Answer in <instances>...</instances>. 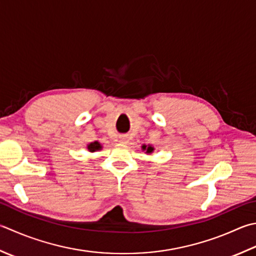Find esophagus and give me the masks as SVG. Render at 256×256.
<instances>
[{
  "mask_svg": "<svg viewBox=\"0 0 256 256\" xmlns=\"http://www.w3.org/2000/svg\"><path fill=\"white\" fill-rule=\"evenodd\" d=\"M120 141H121L122 143H126L128 142V138H125V136H121V140H120Z\"/></svg>",
  "mask_w": 256,
  "mask_h": 256,
  "instance_id": "obj_1",
  "label": "esophagus"
}]
</instances>
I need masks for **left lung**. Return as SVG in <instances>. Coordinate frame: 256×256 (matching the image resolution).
I'll return each mask as SVG.
<instances>
[{
    "mask_svg": "<svg viewBox=\"0 0 256 256\" xmlns=\"http://www.w3.org/2000/svg\"><path fill=\"white\" fill-rule=\"evenodd\" d=\"M143 150H146V153H151V152H153L154 148L152 146L146 148V145H143Z\"/></svg>",
    "mask_w": 256,
    "mask_h": 256,
    "instance_id": "8db88e82",
    "label": "left lung"
}]
</instances>
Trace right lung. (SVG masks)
I'll list each match as a JSON object with an SVG mask.
<instances>
[{"label": "right lung", "instance_id": "right-lung-1", "mask_svg": "<svg viewBox=\"0 0 256 256\" xmlns=\"http://www.w3.org/2000/svg\"><path fill=\"white\" fill-rule=\"evenodd\" d=\"M101 144H100L98 142H94V143H91L88 146V151L90 152H95V151H98V150H101Z\"/></svg>", "mask_w": 256, "mask_h": 256}]
</instances>
